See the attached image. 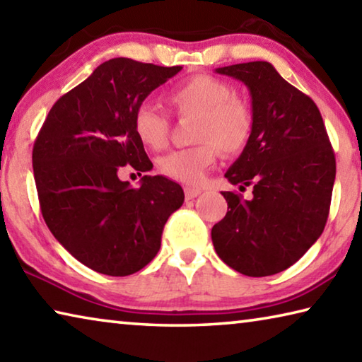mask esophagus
I'll return each mask as SVG.
<instances>
[{"label":"esophagus","instance_id":"1","mask_svg":"<svg viewBox=\"0 0 362 362\" xmlns=\"http://www.w3.org/2000/svg\"><path fill=\"white\" fill-rule=\"evenodd\" d=\"M183 192H185V198L189 201V199H194L196 196L201 194V188L198 187H192V185H187L185 188H183Z\"/></svg>","mask_w":362,"mask_h":362}]
</instances>
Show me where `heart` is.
Masks as SVG:
<instances>
[{
    "label": "heart",
    "mask_w": 362,
    "mask_h": 362,
    "mask_svg": "<svg viewBox=\"0 0 362 362\" xmlns=\"http://www.w3.org/2000/svg\"><path fill=\"white\" fill-rule=\"evenodd\" d=\"M179 118H193L188 148L170 151L158 159V170L170 180L199 183L218 156H235L246 148L254 132V110L222 78L194 75L166 95ZM134 132L150 150H161L170 137V121L155 107L144 103L134 113Z\"/></svg>",
    "instance_id": "heart-1"
}]
</instances>
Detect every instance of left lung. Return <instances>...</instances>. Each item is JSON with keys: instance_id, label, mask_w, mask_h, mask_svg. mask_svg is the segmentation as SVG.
<instances>
[{"instance_id": "8db88e82", "label": "left lung", "mask_w": 362, "mask_h": 362, "mask_svg": "<svg viewBox=\"0 0 362 362\" xmlns=\"http://www.w3.org/2000/svg\"><path fill=\"white\" fill-rule=\"evenodd\" d=\"M252 97L254 132L225 177L250 199L222 192L228 212L212 226L217 255L246 276L293 265L326 226L335 155L316 103L263 60L222 66Z\"/></svg>"}]
</instances>
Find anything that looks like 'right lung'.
<instances>
[{
  "mask_svg": "<svg viewBox=\"0 0 362 362\" xmlns=\"http://www.w3.org/2000/svg\"><path fill=\"white\" fill-rule=\"evenodd\" d=\"M182 66L118 57L64 94L49 110L33 145V174L42 218L54 238L90 269L127 276L155 259L183 189L163 175L139 188L121 182L129 164L153 168L134 132V113Z\"/></svg>",
  "mask_w": 362,
  "mask_h": 362,
  "instance_id": "1",
  "label": "right lung"
}]
</instances>
